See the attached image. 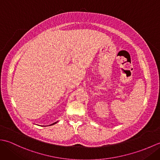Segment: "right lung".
<instances>
[{
	"label": "right lung",
	"mask_w": 160,
	"mask_h": 160,
	"mask_svg": "<svg viewBox=\"0 0 160 160\" xmlns=\"http://www.w3.org/2000/svg\"><path fill=\"white\" fill-rule=\"evenodd\" d=\"M57 122H54V123H53V124H50L49 126H52V125H53V124H56V123H57Z\"/></svg>",
	"instance_id": "right-lung-1"
}]
</instances>
